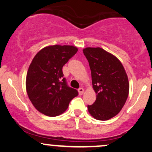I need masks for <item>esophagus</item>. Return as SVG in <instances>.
Listing matches in <instances>:
<instances>
[{
  "mask_svg": "<svg viewBox=\"0 0 152 152\" xmlns=\"http://www.w3.org/2000/svg\"><path fill=\"white\" fill-rule=\"evenodd\" d=\"M78 94L79 95H82L83 93H84V89L83 88H80V89H78Z\"/></svg>",
  "mask_w": 152,
  "mask_h": 152,
  "instance_id": "obj_1",
  "label": "esophagus"
}]
</instances>
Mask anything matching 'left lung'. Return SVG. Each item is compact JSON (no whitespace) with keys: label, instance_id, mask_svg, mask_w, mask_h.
I'll return each instance as SVG.
<instances>
[{"label":"left lung","instance_id":"obj_1","mask_svg":"<svg viewBox=\"0 0 152 152\" xmlns=\"http://www.w3.org/2000/svg\"><path fill=\"white\" fill-rule=\"evenodd\" d=\"M83 54L89 62L92 87L96 94L93 104L87 106L91 116L107 121L116 116L129 95V83L121 62L100 48H86Z\"/></svg>","mask_w":152,"mask_h":152}]
</instances>
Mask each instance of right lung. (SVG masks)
Wrapping results in <instances>:
<instances>
[{
	"label": "right lung",
	"instance_id": "add662e5",
	"mask_svg": "<svg viewBox=\"0 0 152 152\" xmlns=\"http://www.w3.org/2000/svg\"><path fill=\"white\" fill-rule=\"evenodd\" d=\"M78 52L73 45H49L40 50L31 61L26 76V91L36 110L48 116L65 112L78 96L63 78V67Z\"/></svg>",
	"mask_w": 152,
	"mask_h": 152
}]
</instances>
